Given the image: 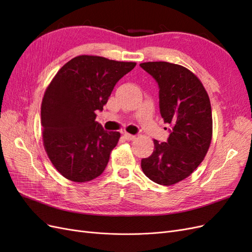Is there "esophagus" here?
<instances>
[{"label":"esophagus","mask_w":252,"mask_h":252,"mask_svg":"<svg viewBox=\"0 0 252 252\" xmlns=\"http://www.w3.org/2000/svg\"><path fill=\"white\" fill-rule=\"evenodd\" d=\"M124 138L127 140V141H133L135 139V135H132L130 133H127V132H124Z\"/></svg>","instance_id":"34e87169"}]
</instances>
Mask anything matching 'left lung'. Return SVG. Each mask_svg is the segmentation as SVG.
Returning <instances> with one entry per match:
<instances>
[{
    "instance_id": "1",
    "label": "left lung",
    "mask_w": 252,
    "mask_h": 252,
    "mask_svg": "<svg viewBox=\"0 0 252 252\" xmlns=\"http://www.w3.org/2000/svg\"><path fill=\"white\" fill-rule=\"evenodd\" d=\"M140 66L158 85L159 112L170 124L167 142L155 143L152 155L141 162L151 181L170 186L189 177L204 159L212 136L209 96L201 81L181 65L147 62Z\"/></svg>"
}]
</instances>
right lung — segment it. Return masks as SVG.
<instances>
[{
  "label": "right lung",
  "mask_w": 252,
  "mask_h": 252,
  "mask_svg": "<svg viewBox=\"0 0 252 252\" xmlns=\"http://www.w3.org/2000/svg\"><path fill=\"white\" fill-rule=\"evenodd\" d=\"M136 63L79 56L52 79L43 97L41 124L48 158L64 178L84 183L97 178L108 164L120 132L95 122L116 84Z\"/></svg>",
  "instance_id": "obj_1"
}]
</instances>
